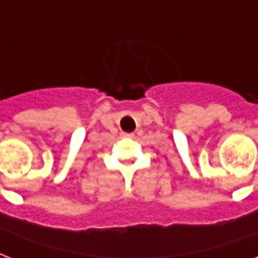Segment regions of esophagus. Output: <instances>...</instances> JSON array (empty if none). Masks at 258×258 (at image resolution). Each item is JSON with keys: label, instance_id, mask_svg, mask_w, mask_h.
<instances>
[{"label": "esophagus", "instance_id": "obj_1", "mask_svg": "<svg viewBox=\"0 0 258 258\" xmlns=\"http://www.w3.org/2000/svg\"><path fill=\"white\" fill-rule=\"evenodd\" d=\"M121 137L123 138H133L134 134H128V133H121Z\"/></svg>", "mask_w": 258, "mask_h": 258}]
</instances>
